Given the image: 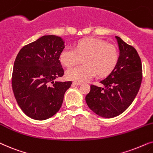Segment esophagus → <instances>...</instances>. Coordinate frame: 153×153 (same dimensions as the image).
Segmentation results:
<instances>
[{
  "label": "esophagus",
  "mask_w": 153,
  "mask_h": 153,
  "mask_svg": "<svg viewBox=\"0 0 153 153\" xmlns=\"http://www.w3.org/2000/svg\"><path fill=\"white\" fill-rule=\"evenodd\" d=\"M73 85H81V82H78V81H74V82H73Z\"/></svg>",
  "instance_id": "esophagus-1"
}]
</instances>
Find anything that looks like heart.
Masks as SVG:
<instances>
[{
  "label": "heart",
  "instance_id": "heart-1",
  "mask_svg": "<svg viewBox=\"0 0 153 153\" xmlns=\"http://www.w3.org/2000/svg\"><path fill=\"white\" fill-rule=\"evenodd\" d=\"M118 58V50L114 45L91 38L80 40L75 48L66 47L59 55L61 63L66 66L84 59L85 64L71 67L66 72L67 78L78 82L89 80L97 73L100 76L109 74L117 65Z\"/></svg>",
  "mask_w": 153,
  "mask_h": 153
}]
</instances>
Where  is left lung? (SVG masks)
Instances as JSON below:
<instances>
[{
    "label": "left lung",
    "mask_w": 153,
    "mask_h": 153,
    "mask_svg": "<svg viewBox=\"0 0 153 153\" xmlns=\"http://www.w3.org/2000/svg\"><path fill=\"white\" fill-rule=\"evenodd\" d=\"M120 56L115 68L101 80L103 87L91 85L85 97L89 108L102 117L120 115L131 104L142 81V64L136 49L115 36Z\"/></svg>",
    "instance_id": "1"
}]
</instances>
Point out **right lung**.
Masks as SVG:
<instances>
[{"instance_id": "1", "label": "right lung", "mask_w": 153, "mask_h": 153, "mask_svg": "<svg viewBox=\"0 0 153 153\" xmlns=\"http://www.w3.org/2000/svg\"><path fill=\"white\" fill-rule=\"evenodd\" d=\"M64 41L43 36L24 46L14 63L12 87L19 106L28 117L44 120L59 111L72 82H54L64 75L59 55ZM52 84V85H50Z\"/></svg>"}]
</instances>
